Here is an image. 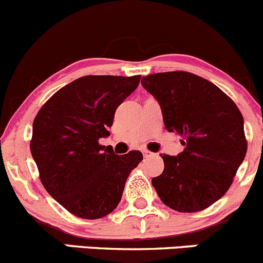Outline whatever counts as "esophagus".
<instances>
[{
    "label": "esophagus",
    "instance_id": "obj_1",
    "mask_svg": "<svg viewBox=\"0 0 263 263\" xmlns=\"http://www.w3.org/2000/svg\"><path fill=\"white\" fill-rule=\"evenodd\" d=\"M142 154H144V158H150L153 155V153H150L149 150H144V152H142Z\"/></svg>",
    "mask_w": 263,
    "mask_h": 263
}]
</instances>
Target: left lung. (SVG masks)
<instances>
[{"instance_id": "obj_1", "label": "left lung", "mask_w": 263, "mask_h": 263, "mask_svg": "<svg viewBox=\"0 0 263 263\" xmlns=\"http://www.w3.org/2000/svg\"><path fill=\"white\" fill-rule=\"evenodd\" d=\"M159 103L165 129L180 135L178 155L160 154L162 175L152 180L158 196L178 212H199L217 202L233 183L247 153L244 119L217 86L187 72L142 77Z\"/></svg>"}]
</instances>
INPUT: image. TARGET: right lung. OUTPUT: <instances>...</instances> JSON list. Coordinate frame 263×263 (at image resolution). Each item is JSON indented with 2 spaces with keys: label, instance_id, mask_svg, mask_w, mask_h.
I'll list each match as a JSON object with an SVG mask.
<instances>
[{
  "label": "right lung",
  "instance_id": "right-lung-1",
  "mask_svg": "<svg viewBox=\"0 0 263 263\" xmlns=\"http://www.w3.org/2000/svg\"><path fill=\"white\" fill-rule=\"evenodd\" d=\"M140 78L81 77L53 93L35 116L30 153L41 182L77 217L96 220L113 212L129 173L142 160L139 150L117 155L99 144L110 135L117 108Z\"/></svg>",
  "mask_w": 263,
  "mask_h": 263
}]
</instances>
